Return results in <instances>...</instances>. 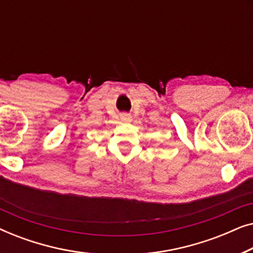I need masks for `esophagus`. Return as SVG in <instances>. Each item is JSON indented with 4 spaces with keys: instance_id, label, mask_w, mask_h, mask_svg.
I'll return each instance as SVG.
<instances>
[{
    "instance_id": "obj_1",
    "label": "esophagus",
    "mask_w": 253,
    "mask_h": 253,
    "mask_svg": "<svg viewBox=\"0 0 253 253\" xmlns=\"http://www.w3.org/2000/svg\"><path fill=\"white\" fill-rule=\"evenodd\" d=\"M121 120H122L123 122L129 123L131 122V120H132V117H131V115H129V114H122V115H121Z\"/></svg>"
}]
</instances>
